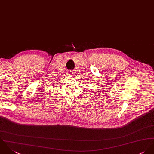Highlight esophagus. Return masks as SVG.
Here are the masks:
<instances>
[{
    "mask_svg": "<svg viewBox=\"0 0 154 154\" xmlns=\"http://www.w3.org/2000/svg\"><path fill=\"white\" fill-rule=\"evenodd\" d=\"M67 74L69 75H72V74H73V72L72 71H67Z\"/></svg>",
    "mask_w": 154,
    "mask_h": 154,
    "instance_id": "obj_1",
    "label": "esophagus"
}]
</instances>
